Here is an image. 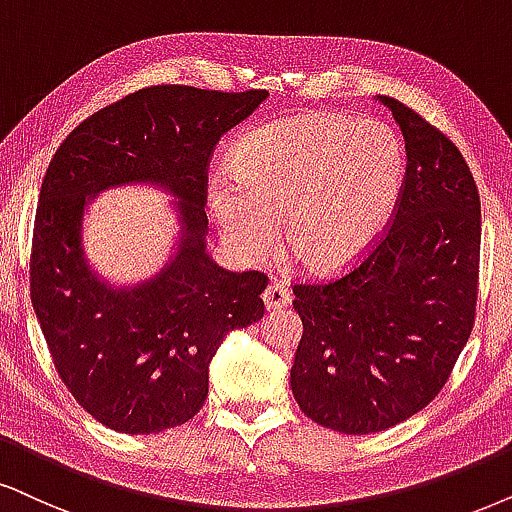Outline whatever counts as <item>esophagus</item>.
Instances as JSON below:
<instances>
[{
  "instance_id": "obj_1",
  "label": "esophagus",
  "mask_w": 512,
  "mask_h": 512,
  "mask_svg": "<svg viewBox=\"0 0 512 512\" xmlns=\"http://www.w3.org/2000/svg\"><path fill=\"white\" fill-rule=\"evenodd\" d=\"M262 300L267 309H283L288 307L290 300H293V295H290V290L283 288L281 283H269L267 290H264Z\"/></svg>"
}]
</instances>
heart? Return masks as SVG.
Returning a JSON list of instances; mask_svg holds the SVG:
<instances>
[{"instance_id": "heart-1", "label": "heart", "mask_w": 512, "mask_h": 512, "mask_svg": "<svg viewBox=\"0 0 512 512\" xmlns=\"http://www.w3.org/2000/svg\"><path fill=\"white\" fill-rule=\"evenodd\" d=\"M234 174L208 179V205L243 260L274 243L304 269L333 274L359 260L390 224L404 186V151L392 129L312 113L252 129L231 153Z\"/></svg>"}]
</instances>
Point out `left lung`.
Returning a JSON list of instances; mask_svg holds the SVG:
<instances>
[{
    "instance_id": "8db88e82",
    "label": "left lung",
    "mask_w": 512,
    "mask_h": 512,
    "mask_svg": "<svg viewBox=\"0 0 512 512\" xmlns=\"http://www.w3.org/2000/svg\"><path fill=\"white\" fill-rule=\"evenodd\" d=\"M406 177L390 229L338 281L300 283L304 333L290 387L304 416L342 435H371L437 397L475 323L480 193L458 148L390 96Z\"/></svg>"
}]
</instances>
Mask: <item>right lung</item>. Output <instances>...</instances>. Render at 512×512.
I'll return each mask as SVG.
<instances>
[{
    "label": "right lung",
    "mask_w": 512,
    "mask_h": 512,
    "mask_svg": "<svg viewBox=\"0 0 512 512\" xmlns=\"http://www.w3.org/2000/svg\"><path fill=\"white\" fill-rule=\"evenodd\" d=\"M267 96L139 89L80 122L51 158L32 238V307L61 380L106 428L153 435L191 420L222 340L264 316L269 278L219 267L205 252V193L217 141ZM129 183L171 193L180 236L163 270L115 287L86 260L83 215L101 190Z\"/></svg>",
    "instance_id": "1"
}]
</instances>
